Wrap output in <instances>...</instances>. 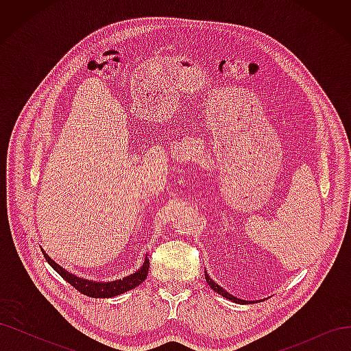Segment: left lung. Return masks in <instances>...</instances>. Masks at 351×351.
<instances>
[{
	"instance_id": "left-lung-1",
	"label": "left lung",
	"mask_w": 351,
	"mask_h": 351,
	"mask_svg": "<svg viewBox=\"0 0 351 351\" xmlns=\"http://www.w3.org/2000/svg\"><path fill=\"white\" fill-rule=\"evenodd\" d=\"M205 278H206V282L209 284V287L214 291H217L218 294H221L222 297H226V299H228V300H231V302H234V303H241V304H246V303H254V302H261V300H243V299H239V297H236V295H232V294H230L227 290H224L222 289L221 285H218L214 280H212L210 277H209V274L205 271Z\"/></svg>"
}]
</instances>
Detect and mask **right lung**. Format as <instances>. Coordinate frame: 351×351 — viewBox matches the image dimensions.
<instances>
[{"label":"right lung","instance_id":"right-lung-1","mask_svg":"<svg viewBox=\"0 0 351 351\" xmlns=\"http://www.w3.org/2000/svg\"><path fill=\"white\" fill-rule=\"evenodd\" d=\"M42 253H44L45 259L48 261L51 267L54 268V271L57 274H60L61 277L64 278L69 284H71L74 289H76L77 291H80L84 295L95 297V299H110V297L120 295L125 291L136 289L137 285H141L146 280L147 271H149V259H147V253H146L145 258H143V262L141 265V268L134 271L133 274L127 275V277L114 280V281H107V282H105V281H95V280L77 277V275H74V274L69 272L67 269L60 267V265L56 261H52L48 256V253L44 249H42Z\"/></svg>","mask_w":351,"mask_h":351}]
</instances>
